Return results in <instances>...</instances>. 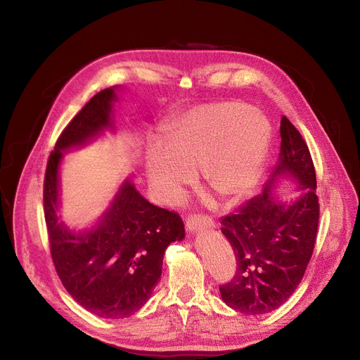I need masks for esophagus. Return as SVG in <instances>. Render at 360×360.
Returning <instances> with one entry per match:
<instances>
[{
  "mask_svg": "<svg viewBox=\"0 0 360 360\" xmlns=\"http://www.w3.org/2000/svg\"><path fill=\"white\" fill-rule=\"evenodd\" d=\"M214 223L211 219L205 217V215H188L186 217V229L189 231H195L200 229H212Z\"/></svg>",
  "mask_w": 360,
  "mask_h": 360,
  "instance_id": "1",
  "label": "esophagus"
}]
</instances>
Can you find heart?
<instances>
[{"mask_svg": "<svg viewBox=\"0 0 360 360\" xmlns=\"http://www.w3.org/2000/svg\"><path fill=\"white\" fill-rule=\"evenodd\" d=\"M272 139L262 114L238 101L191 108L167 124V143L156 141L146 172L166 201L182 197L202 169L207 186L224 202L246 198L259 182Z\"/></svg>", "mask_w": 360, "mask_h": 360, "instance_id": "heart-1", "label": "heart"}]
</instances>
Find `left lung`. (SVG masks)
I'll use <instances>...</instances> for the list:
<instances>
[{"label":"left lung","mask_w":360,"mask_h":360,"mask_svg":"<svg viewBox=\"0 0 360 360\" xmlns=\"http://www.w3.org/2000/svg\"><path fill=\"white\" fill-rule=\"evenodd\" d=\"M282 176L300 185L302 195L292 203H282L273 195ZM316 188L307 143L283 115L278 165L263 193L221 219V231L237 260L236 275L220 286L229 307L249 316L266 314L294 294L316 245L320 217Z\"/></svg>","instance_id":"8db88e82"}]
</instances>
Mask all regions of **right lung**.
<instances>
[{"label": "right lung", "instance_id": "obj_1", "mask_svg": "<svg viewBox=\"0 0 360 360\" xmlns=\"http://www.w3.org/2000/svg\"><path fill=\"white\" fill-rule=\"evenodd\" d=\"M111 86L95 94L60 133L47 160L43 204L55 269L79 305L103 319H124L150 298L160 281L166 248L185 237L178 212L150 204L126 179L98 223L81 231L59 219L63 152L114 130Z\"/></svg>", "mask_w": 360, "mask_h": 360}]
</instances>
